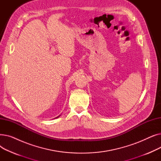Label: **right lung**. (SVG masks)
Masks as SVG:
<instances>
[{
    "label": "right lung",
    "mask_w": 161,
    "mask_h": 161,
    "mask_svg": "<svg viewBox=\"0 0 161 161\" xmlns=\"http://www.w3.org/2000/svg\"><path fill=\"white\" fill-rule=\"evenodd\" d=\"M60 115H59V116H60ZM59 116H58V117H55V118H58Z\"/></svg>",
    "instance_id": "right-lung-1"
}]
</instances>
